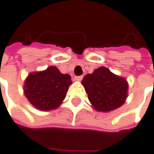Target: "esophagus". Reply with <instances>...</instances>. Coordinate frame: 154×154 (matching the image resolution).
Returning <instances> with one entry per match:
<instances>
[{"label": "esophagus", "instance_id": "obj_1", "mask_svg": "<svg viewBox=\"0 0 154 154\" xmlns=\"http://www.w3.org/2000/svg\"><path fill=\"white\" fill-rule=\"evenodd\" d=\"M83 77H84L83 76H76L74 78H75V80H77V81H80V80L83 79Z\"/></svg>", "mask_w": 154, "mask_h": 154}]
</instances>
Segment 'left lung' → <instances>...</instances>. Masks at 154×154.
<instances>
[{
	"label": "left lung",
	"mask_w": 154,
	"mask_h": 154,
	"mask_svg": "<svg viewBox=\"0 0 154 154\" xmlns=\"http://www.w3.org/2000/svg\"><path fill=\"white\" fill-rule=\"evenodd\" d=\"M82 84L90 102L98 111L108 112L118 109L128 96L127 81L103 66L94 70L92 74H87Z\"/></svg>",
	"instance_id": "left-lung-1"
}]
</instances>
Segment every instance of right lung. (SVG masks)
I'll list each match as a JSON object with an SVG mask.
<instances>
[{"mask_svg": "<svg viewBox=\"0 0 154 154\" xmlns=\"http://www.w3.org/2000/svg\"><path fill=\"white\" fill-rule=\"evenodd\" d=\"M70 76L62 74L55 66L41 72L31 73L25 82V95L35 108L51 110L63 102L69 85Z\"/></svg>", "mask_w": 154, "mask_h": 154, "instance_id": "add662e5", "label": "right lung"}]
</instances>
